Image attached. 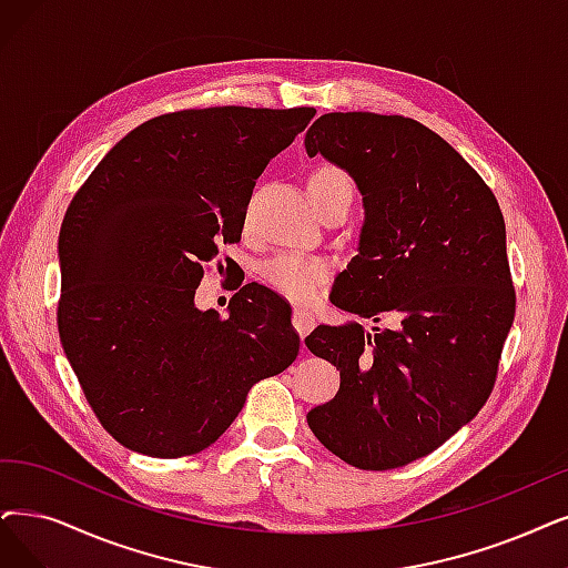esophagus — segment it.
Here are the masks:
<instances>
[{
	"instance_id": "34e87169",
	"label": "esophagus",
	"mask_w": 568,
	"mask_h": 568,
	"mask_svg": "<svg viewBox=\"0 0 568 568\" xmlns=\"http://www.w3.org/2000/svg\"><path fill=\"white\" fill-rule=\"evenodd\" d=\"M291 322H293V328L298 331L301 337H305L312 328H314V312L310 307H293V314H291Z\"/></svg>"
}]
</instances>
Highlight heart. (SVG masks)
I'll return each instance as SVG.
<instances>
[{"label": "heart", "mask_w": 568, "mask_h": 568, "mask_svg": "<svg viewBox=\"0 0 568 568\" xmlns=\"http://www.w3.org/2000/svg\"><path fill=\"white\" fill-rule=\"evenodd\" d=\"M307 193L316 212L333 205V202H352V181L335 168L324 165L314 170L307 181ZM331 277V263L316 256L280 254L263 265V280L270 288H275L291 301H312L320 296L322 286Z\"/></svg>", "instance_id": "1"}]
</instances>
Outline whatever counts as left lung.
<instances>
[{
	"label": "left lung",
	"mask_w": 568,
	"mask_h": 568,
	"mask_svg": "<svg viewBox=\"0 0 568 568\" xmlns=\"http://www.w3.org/2000/svg\"><path fill=\"white\" fill-rule=\"evenodd\" d=\"M363 195L358 254L331 301L392 328L316 326L305 345L339 371L307 424L335 457L389 470L426 457L487 403L513 326L501 207L440 134L405 116L324 113L305 134Z\"/></svg>",
	"instance_id": "left-lung-1"
}]
</instances>
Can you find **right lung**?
Here are the masks:
<instances>
[{"mask_svg":"<svg viewBox=\"0 0 568 568\" xmlns=\"http://www.w3.org/2000/svg\"><path fill=\"white\" fill-rule=\"evenodd\" d=\"M316 109L207 106L155 116L113 146L67 207L58 331L106 434L189 457L233 424L301 337L275 291L246 284L229 316L193 303L216 242L242 235L256 179Z\"/></svg>","mask_w":568,"mask_h":568,"instance_id":"right-lung-1","label":"right lung"}]
</instances>
